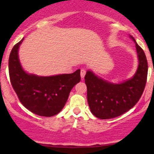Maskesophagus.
I'll return each instance as SVG.
<instances>
[{"mask_svg": "<svg viewBox=\"0 0 154 154\" xmlns=\"http://www.w3.org/2000/svg\"><path fill=\"white\" fill-rule=\"evenodd\" d=\"M85 74H86V71L85 69H81L80 71V75H81V78L83 79L85 77Z\"/></svg>", "mask_w": 154, "mask_h": 154, "instance_id": "obj_1", "label": "esophagus"}]
</instances>
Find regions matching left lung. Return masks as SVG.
Segmentation results:
<instances>
[{"label":"left lung","mask_w":154,"mask_h":154,"mask_svg":"<svg viewBox=\"0 0 154 154\" xmlns=\"http://www.w3.org/2000/svg\"><path fill=\"white\" fill-rule=\"evenodd\" d=\"M135 42L138 66L132 78L113 83L88 70L85 77L88 105L97 118L108 119L119 116L132 109L143 93L148 75V62L143 50Z\"/></svg>","instance_id":"8db88e82"}]
</instances>
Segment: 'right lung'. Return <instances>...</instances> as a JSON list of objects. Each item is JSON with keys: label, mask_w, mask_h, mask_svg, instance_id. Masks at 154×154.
I'll return each instance as SVG.
<instances>
[{"label": "right lung", "mask_w": 154, "mask_h": 154, "mask_svg": "<svg viewBox=\"0 0 154 154\" xmlns=\"http://www.w3.org/2000/svg\"><path fill=\"white\" fill-rule=\"evenodd\" d=\"M22 38L13 47L8 59L12 87L19 100L31 112L42 116L59 114L66 103L72 88L80 81V70L74 73L43 77L24 70L19 59Z\"/></svg>", "instance_id": "1"}]
</instances>
